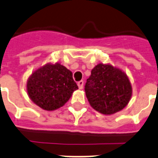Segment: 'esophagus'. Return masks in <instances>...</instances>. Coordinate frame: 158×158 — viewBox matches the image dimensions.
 Segmentation results:
<instances>
[{"label":"esophagus","instance_id":"esophagus-1","mask_svg":"<svg viewBox=\"0 0 158 158\" xmlns=\"http://www.w3.org/2000/svg\"><path fill=\"white\" fill-rule=\"evenodd\" d=\"M78 86H79V89H82L83 87V80H80V81L78 82Z\"/></svg>","mask_w":158,"mask_h":158}]
</instances>
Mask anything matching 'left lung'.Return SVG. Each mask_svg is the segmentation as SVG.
Here are the masks:
<instances>
[{"instance_id": "8db88e82", "label": "left lung", "mask_w": 158, "mask_h": 158, "mask_svg": "<svg viewBox=\"0 0 158 158\" xmlns=\"http://www.w3.org/2000/svg\"><path fill=\"white\" fill-rule=\"evenodd\" d=\"M84 90L91 106L103 114H113L123 110L132 94L125 73L104 64H98L92 69Z\"/></svg>"}]
</instances>
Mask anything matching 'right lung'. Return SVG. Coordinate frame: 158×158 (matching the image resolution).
Returning <instances> with one entry per match:
<instances>
[{"mask_svg": "<svg viewBox=\"0 0 158 158\" xmlns=\"http://www.w3.org/2000/svg\"><path fill=\"white\" fill-rule=\"evenodd\" d=\"M78 89L72 72L61 64H46L36 70L27 80V90L31 100L45 110L63 106L73 92Z\"/></svg>", "mask_w": 158, "mask_h": 158, "instance_id": "add662e5", "label": "right lung"}]
</instances>
